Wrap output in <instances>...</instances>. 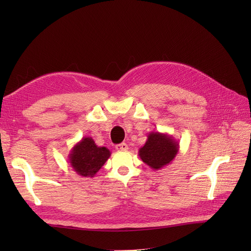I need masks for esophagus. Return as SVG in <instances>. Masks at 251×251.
I'll return each instance as SVG.
<instances>
[{
    "label": "esophagus",
    "mask_w": 251,
    "mask_h": 251,
    "mask_svg": "<svg viewBox=\"0 0 251 251\" xmlns=\"http://www.w3.org/2000/svg\"><path fill=\"white\" fill-rule=\"evenodd\" d=\"M115 149L117 151H126L127 149H128V146H127L125 142H123V143H120V145H116Z\"/></svg>",
    "instance_id": "1"
}]
</instances>
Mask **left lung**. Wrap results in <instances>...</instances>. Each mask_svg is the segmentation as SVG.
I'll list each match as a JSON object with an SVG mask.
<instances>
[{
  "mask_svg": "<svg viewBox=\"0 0 251 251\" xmlns=\"http://www.w3.org/2000/svg\"><path fill=\"white\" fill-rule=\"evenodd\" d=\"M179 152V142L166 132L151 131L145 146L139 149L143 163L154 170H159L172 163Z\"/></svg>",
  "mask_w": 251,
  "mask_h": 251,
  "instance_id": "obj_1",
  "label": "left lung"
}]
</instances>
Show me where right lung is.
Segmentation results:
<instances>
[{
    "mask_svg": "<svg viewBox=\"0 0 251 251\" xmlns=\"http://www.w3.org/2000/svg\"><path fill=\"white\" fill-rule=\"evenodd\" d=\"M111 155L109 149L98 147L92 137H84L69 153V163L82 177L93 178Z\"/></svg>",
    "mask_w": 251,
    "mask_h": 251,
    "instance_id": "1",
    "label": "right lung"
}]
</instances>
